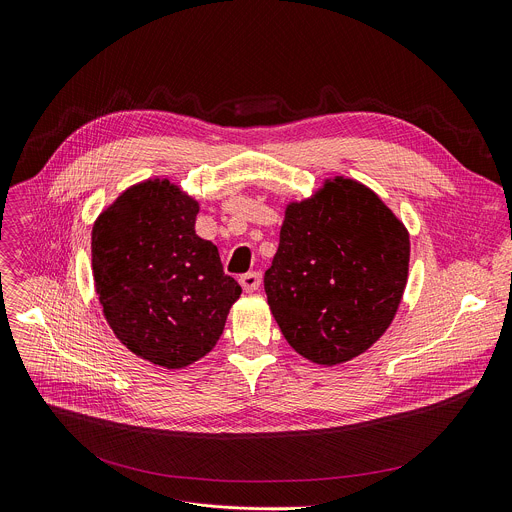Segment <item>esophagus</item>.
Returning a JSON list of instances; mask_svg holds the SVG:
<instances>
[{
  "instance_id": "34e87169",
  "label": "esophagus",
  "mask_w": 512,
  "mask_h": 512,
  "mask_svg": "<svg viewBox=\"0 0 512 512\" xmlns=\"http://www.w3.org/2000/svg\"><path fill=\"white\" fill-rule=\"evenodd\" d=\"M241 286H243V290H245L247 294L257 292L259 286H261V273H259V271H249V273H245V275L241 277Z\"/></svg>"
}]
</instances>
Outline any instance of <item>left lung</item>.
<instances>
[{
    "label": "left lung",
    "mask_w": 512,
    "mask_h": 512,
    "mask_svg": "<svg viewBox=\"0 0 512 512\" xmlns=\"http://www.w3.org/2000/svg\"><path fill=\"white\" fill-rule=\"evenodd\" d=\"M404 222L361 181L335 175L286 204L263 284L275 322L304 359L339 365L392 324L408 282Z\"/></svg>",
    "instance_id": "1"
}]
</instances>
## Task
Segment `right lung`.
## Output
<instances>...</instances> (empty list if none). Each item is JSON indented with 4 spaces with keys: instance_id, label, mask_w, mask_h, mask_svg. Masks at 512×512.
<instances>
[{
    "instance_id": "right-lung-1",
    "label": "right lung",
    "mask_w": 512,
    "mask_h": 512,
    "mask_svg": "<svg viewBox=\"0 0 512 512\" xmlns=\"http://www.w3.org/2000/svg\"><path fill=\"white\" fill-rule=\"evenodd\" d=\"M200 202L167 177L126 188L91 228V271L110 329L136 357L181 369L210 353L241 286L196 235Z\"/></svg>"
}]
</instances>
